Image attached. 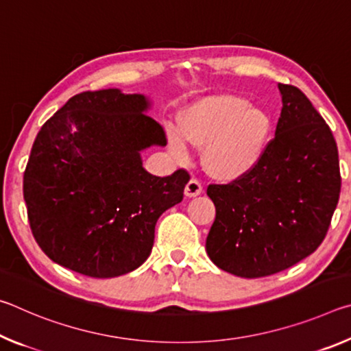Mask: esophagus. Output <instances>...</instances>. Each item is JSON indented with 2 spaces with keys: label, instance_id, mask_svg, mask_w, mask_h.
Returning a JSON list of instances; mask_svg holds the SVG:
<instances>
[{
  "label": "esophagus",
  "instance_id": "34e87169",
  "mask_svg": "<svg viewBox=\"0 0 351 351\" xmlns=\"http://www.w3.org/2000/svg\"><path fill=\"white\" fill-rule=\"evenodd\" d=\"M203 192V186H201V182H198L197 180H190L187 182L186 189H184V195H186L187 198H193V197H198Z\"/></svg>",
  "mask_w": 351,
  "mask_h": 351
}]
</instances>
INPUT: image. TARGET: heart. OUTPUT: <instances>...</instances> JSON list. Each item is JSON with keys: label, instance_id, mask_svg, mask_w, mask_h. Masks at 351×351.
Masks as SVG:
<instances>
[{"label": "heart", "instance_id": "obj_1", "mask_svg": "<svg viewBox=\"0 0 351 351\" xmlns=\"http://www.w3.org/2000/svg\"><path fill=\"white\" fill-rule=\"evenodd\" d=\"M274 132L271 112L232 94L201 99L186 110L181 128H169L170 148L187 159L190 145L203 147L207 173L223 182L241 180L263 159Z\"/></svg>", "mask_w": 351, "mask_h": 351}]
</instances>
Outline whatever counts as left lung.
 <instances>
[{
  "label": "left lung",
  "instance_id": "1",
  "mask_svg": "<svg viewBox=\"0 0 351 351\" xmlns=\"http://www.w3.org/2000/svg\"><path fill=\"white\" fill-rule=\"evenodd\" d=\"M276 138L251 173L207 187L215 221L209 258L230 274L266 277L299 263L324 241L339 201V154L330 127L299 88L278 83Z\"/></svg>",
  "mask_w": 351,
  "mask_h": 351
}]
</instances>
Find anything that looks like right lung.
<instances>
[{
  "mask_svg": "<svg viewBox=\"0 0 351 351\" xmlns=\"http://www.w3.org/2000/svg\"><path fill=\"white\" fill-rule=\"evenodd\" d=\"M152 100L117 88L71 97L34 141L23 195L35 241L79 274L132 272L152 252L154 226L181 203L186 170L153 176L141 153L167 144Z\"/></svg>",
  "mask_w": 351,
  "mask_h": 351,
  "instance_id": "1",
  "label": "right lung"
}]
</instances>
